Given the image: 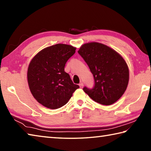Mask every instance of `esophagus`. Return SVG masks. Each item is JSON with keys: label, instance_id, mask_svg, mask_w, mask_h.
Segmentation results:
<instances>
[{"label": "esophagus", "instance_id": "esophagus-1", "mask_svg": "<svg viewBox=\"0 0 151 151\" xmlns=\"http://www.w3.org/2000/svg\"><path fill=\"white\" fill-rule=\"evenodd\" d=\"M79 86H80V88H83V83H81L80 84H79Z\"/></svg>", "mask_w": 151, "mask_h": 151}]
</instances>
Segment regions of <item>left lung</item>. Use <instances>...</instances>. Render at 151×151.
I'll return each instance as SVG.
<instances>
[{"label":"left lung","mask_w":151,"mask_h":151,"mask_svg":"<svg viewBox=\"0 0 151 151\" xmlns=\"http://www.w3.org/2000/svg\"><path fill=\"white\" fill-rule=\"evenodd\" d=\"M93 75V88L85 86L83 91L96 103L111 105L126 91L129 71L126 62L115 50L99 42L82 45L78 50Z\"/></svg>","instance_id":"8db88e82"}]
</instances>
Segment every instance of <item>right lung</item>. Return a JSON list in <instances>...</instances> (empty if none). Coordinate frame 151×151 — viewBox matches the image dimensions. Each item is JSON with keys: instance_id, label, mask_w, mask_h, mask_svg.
I'll return each mask as SVG.
<instances>
[{"instance_id": "obj_1", "label": "right lung", "mask_w": 151, "mask_h": 151, "mask_svg": "<svg viewBox=\"0 0 151 151\" xmlns=\"http://www.w3.org/2000/svg\"><path fill=\"white\" fill-rule=\"evenodd\" d=\"M76 48L57 44L40 50L30 61L27 79L32 96L47 108L56 109L68 103L79 86L65 71V64Z\"/></svg>"}]
</instances>
